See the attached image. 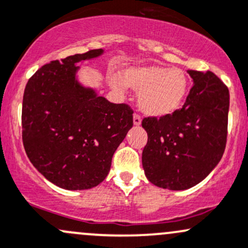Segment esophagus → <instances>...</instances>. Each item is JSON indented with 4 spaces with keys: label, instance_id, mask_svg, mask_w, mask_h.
Listing matches in <instances>:
<instances>
[{
    "label": "esophagus",
    "instance_id": "34e87169",
    "mask_svg": "<svg viewBox=\"0 0 248 248\" xmlns=\"http://www.w3.org/2000/svg\"><path fill=\"white\" fill-rule=\"evenodd\" d=\"M133 124H134V126H140L141 124V117L139 115L133 116Z\"/></svg>",
    "mask_w": 248,
    "mask_h": 248
}]
</instances>
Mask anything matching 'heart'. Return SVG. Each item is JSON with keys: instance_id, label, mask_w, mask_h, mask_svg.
Returning a JSON list of instances; mask_svg holds the SVG:
<instances>
[{"instance_id": "b5f03b06", "label": "heart", "mask_w": 248, "mask_h": 248, "mask_svg": "<svg viewBox=\"0 0 248 248\" xmlns=\"http://www.w3.org/2000/svg\"><path fill=\"white\" fill-rule=\"evenodd\" d=\"M111 88L119 90L124 83L138 91L137 103L140 110L148 116L172 115L182 108L189 93V78L178 67L159 65L127 67L122 78L110 75Z\"/></svg>"}]
</instances>
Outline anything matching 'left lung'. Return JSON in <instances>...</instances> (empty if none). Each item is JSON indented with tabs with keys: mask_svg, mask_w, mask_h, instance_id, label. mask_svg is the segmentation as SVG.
Listing matches in <instances>:
<instances>
[{
	"mask_svg": "<svg viewBox=\"0 0 248 248\" xmlns=\"http://www.w3.org/2000/svg\"><path fill=\"white\" fill-rule=\"evenodd\" d=\"M191 90L172 115L145 117L148 140L142 168L163 189L186 190L202 182L222 158L227 141L229 91L213 72L187 70Z\"/></svg>",
	"mask_w": 248,
	"mask_h": 248,
	"instance_id": "left-lung-1",
	"label": "left lung"
}]
</instances>
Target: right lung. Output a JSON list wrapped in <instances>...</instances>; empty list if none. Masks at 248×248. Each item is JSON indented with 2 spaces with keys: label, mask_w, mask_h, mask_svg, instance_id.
<instances>
[{
  "label": "right lung",
  "mask_w": 248,
  "mask_h": 248,
  "mask_svg": "<svg viewBox=\"0 0 248 248\" xmlns=\"http://www.w3.org/2000/svg\"><path fill=\"white\" fill-rule=\"evenodd\" d=\"M102 48L44 65L28 80L22 101V141L33 166L66 190L98 186L114 152L133 127L127 104L110 103L78 79L77 62Z\"/></svg>",
  "instance_id": "obj_1"
}]
</instances>
